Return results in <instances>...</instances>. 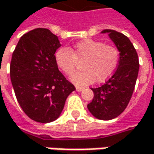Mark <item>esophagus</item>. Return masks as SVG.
<instances>
[{"instance_id":"1","label":"esophagus","mask_w":154,"mask_h":154,"mask_svg":"<svg viewBox=\"0 0 154 154\" xmlns=\"http://www.w3.org/2000/svg\"><path fill=\"white\" fill-rule=\"evenodd\" d=\"M84 89H85V88L82 87V86H76V90H77V91H82Z\"/></svg>"}]
</instances>
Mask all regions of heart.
I'll use <instances>...</instances> for the list:
<instances>
[{"label": "heart", "mask_w": 154, "mask_h": 154, "mask_svg": "<svg viewBox=\"0 0 154 154\" xmlns=\"http://www.w3.org/2000/svg\"><path fill=\"white\" fill-rule=\"evenodd\" d=\"M77 60H83V71L73 74L70 81L77 85H87L92 83H103L111 77L119 63V51L112 45L85 39L72 48H59L54 54L57 68L66 75H71L76 68Z\"/></svg>", "instance_id": "b5f03b06"}]
</instances>
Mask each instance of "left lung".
Returning <instances> with one entry per match:
<instances>
[{
  "instance_id": "8db88e82",
  "label": "left lung",
  "mask_w": 154,
  "mask_h": 154,
  "mask_svg": "<svg viewBox=\"0 0 154 154\" xmlns=\"http://www.w3.org/2000/svg\"><path fill=\"white\" fill-rule=\"evenodd\" d=\"M101 33H107L118 49V68L104 85L91 88L94 97L87 108L95 118L108 121L119 116L129 104L138 75L139 62L128 37L114 30H104Z\"/></svg>"
}]
</instances>
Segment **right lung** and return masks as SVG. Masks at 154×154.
I'll return each instance as SVG.
<instances>
[{
    "label": "right lung",
    "mask_w": 154,
    "mask_h": 154,
    "mask_svg": "<svg viewBox=\"0 0 154 154\" xmlns=\"http://www.w3.org/2000/svg\"><path fill=\"white\" fill-rule=\"evenodd\" d=\"M57 36L37 28L21 37L12 54L10 79L23 111L38 122L61 116L75 86L59 71L54 54L61 47Z\"/></svg>",
    "instance_id": "1"
}]
</instances>
